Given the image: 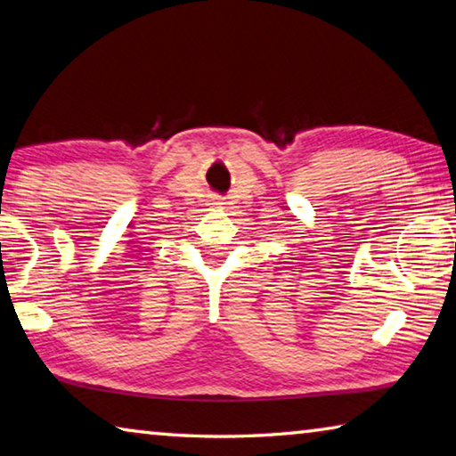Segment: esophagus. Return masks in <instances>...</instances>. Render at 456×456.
<instances>
[{
    "label": "esophagus",
    "instance_id": "esophagus-1",
    "mask_svg": "<svg viewBox=\"0 0 456 456\" xmlns=\"http://www.w3.org/2000/svg\"><path fill=\"white\" fill-rule=\"evenodd\" d=\"M213 205H223V201L221 200H215V203Z\"/></svg>",
    "mask_w": 456,
    "mask_h": 456
}]
</instances>
